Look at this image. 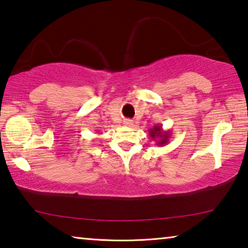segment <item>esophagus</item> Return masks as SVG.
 Here are the masks:
<instances>
[{"label": "esophagus", "instance_id": "34e87169", "mask_svg": "<svg viewBox=\"0 0 248 248\" xmlns=\"http://www.w3.org/2000/svg\"><path fill=\"white\" fill-rule=\"evenodd\" d=\"M124 124L125 125H132V124H133V121L130 120V119H125Z\"/></svg>", "mask_w": 248, "mask_h": 248}]
</instances>
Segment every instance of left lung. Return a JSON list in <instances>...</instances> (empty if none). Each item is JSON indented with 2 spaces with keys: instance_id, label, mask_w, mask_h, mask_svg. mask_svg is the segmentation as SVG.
<instances>
[{
  "instance_id": "8db88e82",
  "label": "left lung",
  "mask_w": 248,
  "mask_h": 248,
  "mask_svg": "<svg viewBox=\"0 0 248 248\" xmlns=\"http://www.w3.org/2000/svg\"><path fill=\"white\" fill-rule=\"evenodd\" d=\"M149 136L152 140L156 141V145L164 146L169 143L170 138V132L169 130H163L161 124L154 125L153 128L149 130Z\"/></svg>"
}]
</instances>
